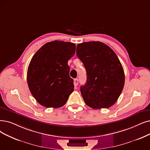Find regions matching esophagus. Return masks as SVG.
Instances as JSON below:
<instances>
[{
    "mask_svg": "<svg viewBox=\"0 0 150 150\" xmlns=\"http://www.w3.org/2000/svg\"><path fill=\"white\" fill-rule=\"evenodd\" d=\"M78 82H79V81L77 79H75L74 80V86H77V85H78Z\"/></svg>",
    "mask_w": 150,
    "mask_h": 150,
    "instance_id": "1",
    "label": "esophagus"
}]
</instances>
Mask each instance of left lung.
<instances>
[{
	"label": "left lung",
	"mask_w": 150,
	"mask_h": 150,
	"mask_svg": "<svg viewBox=\"0 0 150 150\" xmlns=\"http://www.w3.org/2000/svg\"><path fill=\"white\" fill-rule=\"evenodd\" d=\"M76 52L87 72V82L81 87L86 104L93 109L111 107L120 96L125 82L122 66L116 54L99 41L79 44Z\"/></svg>",
	"instance_id": "obj_1"
}]
</instances>
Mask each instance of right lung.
<instances>
[{
    "label": "right lung",
    "instance_id": "right-lung-1",
    "mask_svg": "<svg viewBox=\"0 0 150 150\" xmlns=\"http://www.w3.org/2000/svg\"><path fill=\"white\" fill-rule=\"evenodd\" d=\"M75 51L74 43L55 40L44 44L33 57L27 82L30 92L41 105L57 108L67 103L74 87L68 62Z\"/></svg>",
    "mask_w": 150,
    "mask_h": 150
}]
</instances>
